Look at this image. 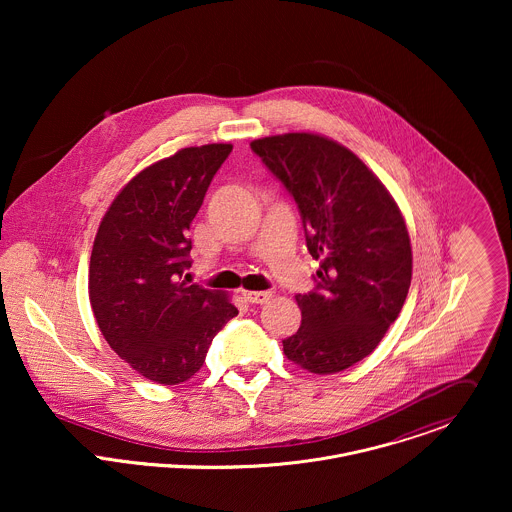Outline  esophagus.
<instances>
[{"label": "esophagus", "mask_w": 512, "mask_h": 512, "mask_svg": "<svg viewBox=\"0 0 512 512\" xmlns=\"http://www.w3.org/2000/svg\"><path fill=\"white\" fill-rule=\"evenodd\" d=\"M242 295L250 303H266L272 297V292H268V290L266 292H242Z\"/></svg>", "instance_id": "esophagus-1"}]
</instances>
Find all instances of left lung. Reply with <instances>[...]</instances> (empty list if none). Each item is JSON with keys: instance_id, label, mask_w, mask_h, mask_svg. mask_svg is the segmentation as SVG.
I'll list each match as a JSON object with an SVG mask.
<instances>
[{"instance_id": "8db88e82", "label": "left lung", "mask_w": 512, "mask_h": 512, "mask_svg": "<svg viewBox=\"0 0 512 512\" xmlns=\"http://www.w3.org/2000/svg\"><path fill=\"white\" fill-rule=\"evenodd\" d=\"M252 151L297 203L317 286L297 293L301 327L284 355L315 374L357 365L396 321L412 282V246L392 195L345 146L309 132L254 140Z\"/></svg>"}]
</instances>
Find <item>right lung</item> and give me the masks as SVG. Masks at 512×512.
I'll return each mask as SVG.
<instances>
[{
    "mask_svg": "<svg viewBox=\"0 0 512 512\" xmlns=\"http://www.w3.org/2000/svg\"><path fill=\"white\" fill-rule=\"evenodd\" d=\"M232 151L230 144L185 147L140 171L98 226L88 297L108 345L157 384L189 380L215 335L238 315L222 292L187 286V230Z\"/></svg>",
    "mask_w": 512,
    "mask_h": 512,
    "instance_id": "right-lung-1",
    "label": "right lung"
}]
</instances>
